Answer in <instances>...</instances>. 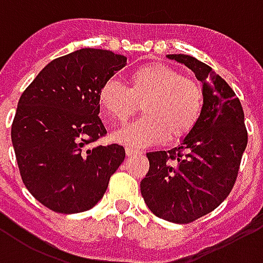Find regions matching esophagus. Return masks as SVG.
<instances>
[{
    "mask_svg": "<svg viewBox=\"0 0 263 263\" xmlns=\"http://www.w3.org/2000/svg\"><path fill=\"white\" fill-rule=\"evenodd\" d=\"M125 153H126V156H128V157L135 156V155H142V152L134 151V149H129V147H126V149H125Z\"/></svg>",
    "mask_w": 263,
    "mask_h": 263,
    "instance_id": "obj_1",
    "label": "esophagus"
}]
</instances>
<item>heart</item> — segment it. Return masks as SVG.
Returning <instances> with one entry per match:
<instances>
[{
    "mask_svg": "<svg viewBox=\"0 0 263 263\" xmlns=\"http://www.w3.org/2000/svg\"><path fill=\"white\" fill-rule=\"evenodd\" d=\"M99 103L117 124H124L142 104L143 117L117 131L114 141L143 147L167 137H186L201 118L203 90L176 68L151 62L131 72L128 86L117 79H107L99 90Z\"/></svg>",
    "mask_w": 263,
    "mask_h": 263,
    "instance_id": "obj_1",
    "label": "heart"
}]
</instances>
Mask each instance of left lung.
<instances>
[{
	"label": "left lung",
	"instance_id": "1",
	"mask_svg": "<svg viewBox=\"0 0 263 263\" xmlns=\"http://www.w3.org/2000/svg\"><path fill=\"white\" fill-rule=\"evenodd\" d=\"M167 58L184 64L201 81L203 108L178 146L146 153L149 171L141 181V194L157 217L186 224L215 211L229 196L248 134L242 106L223 78L191 55Z\"/></svg>",
	"mask_w": 263,
	"mask_h": 263
}]
</instances>
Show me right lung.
Masks as SVG:
<instances>
[{
    "label": "right lung",
    "instance_id": "right-lung-1",
    "mask_svg": "<svg viewBox=\"0 0 263 263\" xmlns=\"http://www.w3.org/2000/svg\"><path fill=\"white\" fill-rule=\"evenodd\" d=\"M126 57L81 48L43 68L17 103L11 138L21 177L42 205L79 213L100 201L124 159L117 143L90 147L107 134L99 90Z\"/></svg>",
    "mask_w": 263,
    "mask_h": 263
}]
</instances>
